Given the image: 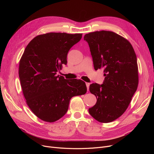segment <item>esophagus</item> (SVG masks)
<instances>
[{
  "label": "esophagus",
  "instance_id": "34e87169",
  "mask_svg": "<svg viewBox=\"0 0 154 154\" xmlns=\"http://www.w3.org/2000/svg\"><path fill=\"white\" fill-rule=\"evenodd\" d=\"M85 84H86V86H87V91H88V90H89V86H90V83L86 82V83H85Z\"/></svg>",
  "mask_w": 154,
  "mask_h": 154
}]
</instances>
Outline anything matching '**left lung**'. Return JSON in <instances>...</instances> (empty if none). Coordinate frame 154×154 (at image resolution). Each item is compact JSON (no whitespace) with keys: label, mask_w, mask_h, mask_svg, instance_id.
Wrapping results in <instances>:
<instances>
[{"label":"left lung","mask_w":154,"mask_h":154,"mask_svg":"<svg viewBox=\"0 0 154 154\" xmlns=\"http://www.w3.org/2000/svg\"><path fill=\"white\" fill-rule=\"evenodd\" d=\"M94 69H104L103 84H92L97 102L88 112L102 123L112 122L128 108L139 84L137 57L131 44L114 32L101 30L84 35Z\"/></svg>","instance_id":"8db88e82"}]
</instances>
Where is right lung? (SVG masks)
Segmentation results:
<instances>
[{"label":"right lung","instance_id":"obj_1","mask_svg":"<svg viewBox=\"0 0 154 154\" xmlns=\"http://www.w3.org/2000/svg\"><path fill=\"white\" fill-rule=\"evenodd\" d=\"M82 36L59 32L38 35L29 43L21 57L19 75L23 96L32 112L45 122L62 118L72 97L87 92L82 80H68L57 75L62 65L67 64L70 48Z\"/></svg>","mask_w":154,"mask_h":154}]
</instances>
